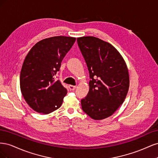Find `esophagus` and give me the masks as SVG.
Segmentation results:
<instances>
[{
    "label": "esophagus",
    "mask_w": 158,
    "mask_h": 158,
    "mask_svg": "<svg viewBox=\"0 0 158 158\" xmlns=\"http://www.w3.org/2000/svg\"><path fill=\"white\" fill-rule=\"evenodd\" d=\"M69 88L70 91H74L76 89V86L75 85H70L69 86Z\"/></svg>",
    "instance_id": "1"
}]
</instances>
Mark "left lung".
<instances>
[{
  "label": "left lung",
  "instance_id": "1",
  "mask_svg": "<svg viewBox=\"0 0 158 158\" xmlns=\"http://www.w3.org/2000/svg\"><path fill=\"white\" fill-rule=\"evenodd\" d=\"M89 73V89L81 100L83 111L94 120L115 112L129 88L128 70L119 52L109 43L92 36L77 38Z\"/></svg>",
  "mask_w": 158,
  "mask_h": 158
}]
</instances>
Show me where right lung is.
Here are the masks:
<instances>
[{"label":"right lung","instance_id":"right-lung-1","mask_svg":"<svg viewBox=\"0 0 158 158\" xmlns=\"http://www.w3.org/2000/svg\"><path fill=\"white\" fill-rule=\"evenodd\" d=\"M75 37L55 36L37 42L26 55L20 78L23 98L34 111L49 114L59 109L67 94L55 76Z\"/></svg>","mask_w":158,"mask_h":158}]
</instances>
